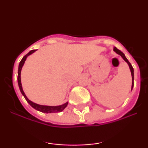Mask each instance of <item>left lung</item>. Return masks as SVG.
Masks as SVG:
<instances>
[{"label": "left lung", "instance_id": "8db88e82", "mask_svg": "<svg viewBox=\"0 0 148 148\" xmlns=\"http://www.w3.org/2000/svg\"><path fill=\"white\" fill-rule=\"evenodd\" d=\"M113 51H114L116 53H118V55L121 56V57L123 58V60H125L127 64H128L129 67H130L131 73H132V88H133V87H134V68H133V67H132V64H131L130 62H129V60H127V58L125 57V54H124L121 51L119 50V49H118L116 48V47H114V49H113Z\"/></svg>", "mask_w": 148, "mask_h": 148}]
</instances>
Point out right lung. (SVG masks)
Here are the masks:
<instances>
[{
	"label": "right lung",
	"mask_w": 148,
	"mask_h": 148,
	"mask_svg": "<svg viewBox=\"0 0 148 148\" xmlns=\"http://www.w3.org/2000/svg\"><path fill=\"white\" fill-rule=\"evenodd\" d=\"M36 50H31L29 53L25 55L23 57V58L21 59V62H19V64H18V76H17V80H18V87H19L20 91H21V94L23 95L25 100L27 101L29 104L33 108H35V109L39 111H41L42 113H58V112H61L62 111L64 108H66V106H67L68 104V102L64 103V104L60 105V106H44V105H40L37 104V103H35L31 101L30 100L28 99L26 95H25L24 92L23 90V88H22V86H21V71L22 69V67H23V64H24L25 60H26L27 57L28 56H30V54L33 53Z\"/></svg>",
	"instance_id": "1"
}]
</instances>
